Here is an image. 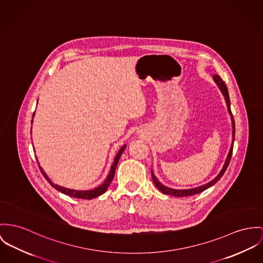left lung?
<instances>
[{
	"instance_id": "8db88e82",
	"label": "left lung",
	"mask_w": 263,
	"mask_h": 263,
	"mask_svg": "<svg viewBox=\"0 0 263 263\" xmlns=\"http://www.w3.org/2000/svg\"><path fill=\"white\" fill-rule=\"evenodd\" d=\"M214 80L218 84L219 88L221 89L222 91L223 95L225 97V100H226V104H227V107H228V111H229V114L231 115V118H232V128H233V141H232V145H231V148H230V151L228 153V156L226 158V161L224 163V166H223L222 170L220 171V173L212 180V181L202 185L200 187H197V188H194V189H188V190H176V189H171V188H168L164 185H162L160 182L158 181V179L154 176L153 172H151V176H152V179L153 182L155 184V186L161 191L162 193L164 194H168V195H172V196H175V197H186V196H191V195H195V194H198L200 192H202L204 190H206L207 188L211 187L212 185H214L216 182L218 181L221 177L223 176V174L225 173L228 165H229V162L231 159V156H232V151H233V142H234V136H235V124H234V119H233V116H232V112L230 110V99H229V94H228V90H227V87L225 85V83L221 79L220 76L218 75H214Z\"/></svg>"
}]
</instances>
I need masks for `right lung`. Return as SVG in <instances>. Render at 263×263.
Segmentation results:
<instances>
[{
    "label": "right lung",
    "mask_w": 263,
    "mask_h": 263,
    "mask_svg": "<svg viewBox=\"0 0 263 263\" xmlns=\"http://www.w3.org/2000/svg\"><path fill=\"white\" fill-rule=\"evenodd\" d=\"M33 116H34V114H33ZM32 122H33V120H32ZM125 148H126V145H124V146L122 147L121 149L119 150L118 154L116 155L115 160L113 162V165H112V167H111V170H110V173H109L107 179H106L105 182H104L102 185H100L99 187H97V188H95V189H93V190H88V191H76V190H71V189H67V188L58 186V185H55L53 182L51 181V180L48 178V176L46 175V173L42 170L41 166H39V168H40L41 172H42L43 176L46 178V180L51 184L52 187H54V188L57 189L58 191H60L62 193L68 195V196H70V197H74V198L92 199V198L98 197L99 195H101V194H103V193L107 190L108 186L110 185V183H111V181H112L113 178H114V174H115V170H116L117 164H118V161H119V159H120V157H121L122 152L124 151ZM38 165H39V163H38Z\"/></svg>",
    "instance_id": "1"
}]
</instances>
